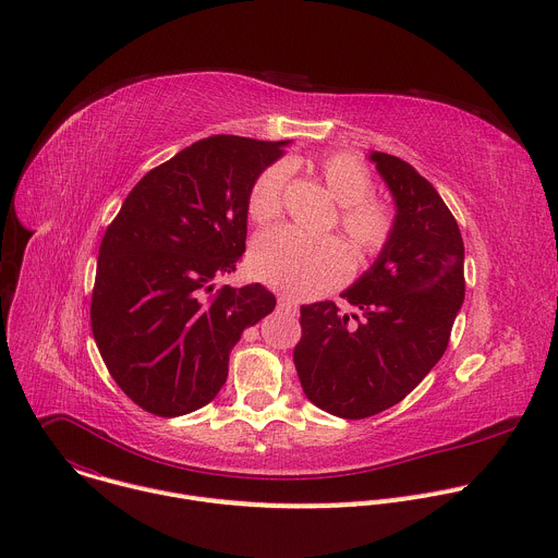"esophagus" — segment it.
Here are the masks:
<instances>
[{
    "mask_svg": "<svg viewBox=\"0 0 558 558\" xmlns=\"http://www.w3.org/2000/svg\"><path fill=\"white\" fill-rule=\"evenodd\" d=\"M278 308L284 311V313H295L298 311V302L282 295V298H278Z\"/></svg>",
    "mask_w": 558,
    "mask_h": 558,
    "instance_id": "34e87169",
    "label": "esophagus"
}]
</instances>
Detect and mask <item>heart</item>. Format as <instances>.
I'll return each mask as SVG.
<instances>
[{
  "label": "heart",
  "instance_id": "heart-1",
  "mask_svg": "<svg viewBox=\"0 0 558 558\" xmlns=\"http://www.w3.org/2000/svg\"><path fill=\"white\" fill-rule=\"evenodd\" d=\"M327 190L342 205L338 225L360 258L384 252L395 231V209L388 201L371 196L373 177L368 168L347 151L327 154L317 163ZM287 163L265 168L250 187L247 214L256 225L280 218ZM252 274L260 282L291 295L317 298L342 284L353 271V256L338 238H306L289 227L263 233L252 250Z\"/></svg>",
  "mask_w": 558,
  "mask_h": 558
}]
</instances>
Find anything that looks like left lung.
<instances>
[{"instance_id":"obj_1","label":"left lung","mask_w":558,"mask_h":558,"mask_svg":"<svg viewBox=\"0 0 558 558\" xmlns=\"http://www.w3.org/2000/svg\"><path fill=\"white\" fill-rule=\"evenodd\" d=\"M397 216L390 243L342 298L300 308L293 362L308 402L344 420L377 415L441 360L465 295L459 225L437 190L407 161L373 151Z\"/></svg>"}]
</instances>
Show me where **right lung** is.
<instances>
[{
	"label": "right lung",
	"mask_w": 558,
	"mask_h": 558,
	"mask_svg": "<svg viewBox=\"0 0 558 558\" xmlns=\"http://www.w3.org/2000/svg\"><path fill=\"white\" fill-rule=\"evenodd\" d=\"M289 141L216 134L149 170L99 247L90 325L119 388L143 411L179 417L222 388L229 353L274 311L263 284L235 271L247 241V196Z\"/></svg>",
	"instance_id": "add662e5"
}]
</instances>
